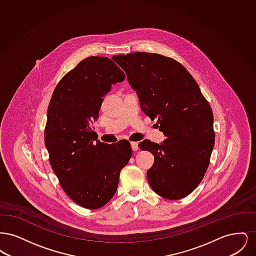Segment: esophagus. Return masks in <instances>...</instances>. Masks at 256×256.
<instances>
[{"label":"esophagus","instance_id":"1","mask_svg":"<svg viewBox=\"0 0 256 256\" xmlns=\"http://www.w3.org/2000/svg\"><path fill=\"white\" fill-rule=\"evenodd\" d=\"M130 146H132V150H134V152H135V150H138V148H139L137 142H132V143H130Z\"/></svg>","mask_w":256,"mask_h":256}]
</instances>
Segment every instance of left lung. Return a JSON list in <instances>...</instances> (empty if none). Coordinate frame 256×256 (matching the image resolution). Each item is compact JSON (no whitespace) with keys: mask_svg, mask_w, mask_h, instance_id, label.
<instances>
[{"mask_svg":"<svg viewBox=\"0 0 256 256\" xmlns=\"http://www.w3.org/2000/svg\"><path fill=\"white\" fill-rule=\"evenodd\" d=\"M136 90L141 110L166 136L139 143L154 156L146 172L152 189L169 200L192 193L202 180L215 144L213 112L194 78L178 61L135 52L113 56Z\"/></svg>","mask_w":256,"mask_h":256,"instance_id":"obj_1","label":"left lung"}]
</instances>
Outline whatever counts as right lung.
Listing matches in <instances>:
<instances>
[{
	"instance_id": "right-lung-1",
	"label": "right lung",
	"mask_w": 256,
	"mask_h": 256,
	"mask_svg": "<svg viewBox=\"0 0 256 256\" xmlns=\"http://www.w3.org/2000/svg\"><path fill=\"white\" fill-rule=\"evenodd\" d=\"M124 78L108 58L89 56L61 78L50 100L45 126L50 164L66 195L87 209L110 202L132 156L128 140L102 143L91 128L111 84Z\"/></svg>"
}]
</instances>
